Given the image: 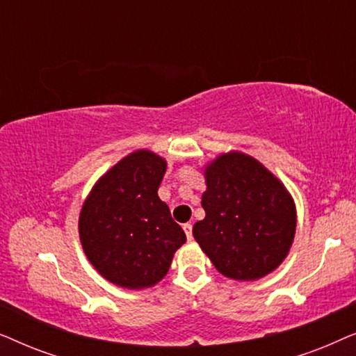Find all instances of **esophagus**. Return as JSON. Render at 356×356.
<instances>
[{"label":"esophagus","mask_w":356,"mask_h":356,"mask_svg":"<svg viewBox=\"0 0 356 356\" xmlns=\"http://www.w3.org/2000/svg\"><path fill=\"white\" fill-rule=\"evenodd\" d=\"M183 230H184V233H186L188 240H193V225H191V223H184Z\"/></svg>","instance_id":"34e87169"}]
</instances>
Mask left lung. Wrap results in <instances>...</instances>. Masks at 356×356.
Returning <instances> with one entry per match:
<instances>
[{
  "label": "left lung",
  "instance_id": "obj_1",
  "mask_svg": "<svg viewBox=\"0 0 356 356\" xmlns=\"http://www.w3.org/2000/svg\"><path fill=\"white\" fill-rule=\"evenodd\" d=\"M206 218L193 235L228 279L256 280L282 264L295 238L296 211L284 184L256 159L222 154L206 168Z\"/></svg>",
  "mask_w": 356,
  "mask_h": 356
}]
</instances>
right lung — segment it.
Masks as SVG:
<instances>
[{
    "instance_id": "right-lung-1",
    "label": "right lung",
    "mask_w": 356,
    "mask_h": 356,
    "mask_svg": "<svg viewBox=\"0 0 356 356\" xmlns=\"http://www.w3.org/2000/svg\"><path fill=\"white\" fill-rule=\"evenodd\" d=\"M165 170L162 157L136 150L97 181L82 206V248L111 284L133 290L155 285L186 241L157 194Z\"/></svg>"
}]
</instances>
